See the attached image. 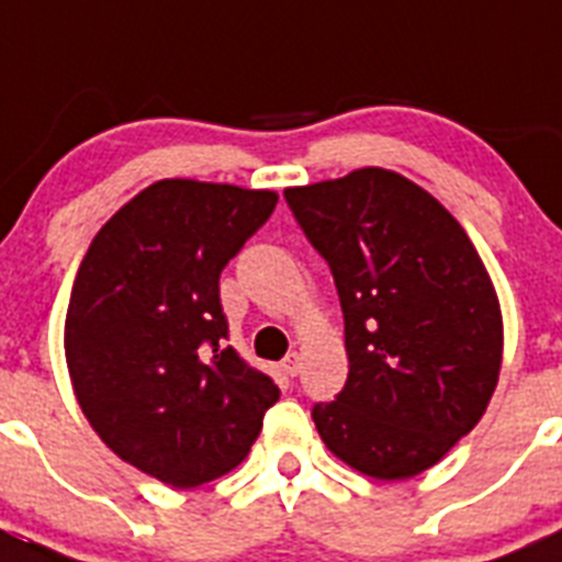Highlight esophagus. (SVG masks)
<instances>
[{
	"mask_svg": "<svg viewBox=\"0 0 562 562\" xmlns=\"http://www.w3.org/2000/svg\"><path fill=\"white\" fill-rule=\"evenodd\" d=\"M301 360H304V357L297 355V351H292V355H286L284 357V371L290 376H297V371H301Z\"/></svg>",
	"mask_w": 562,
	"mask_h": 562,
	"instance_id": "esophagus-1",
	"label": "esophagus"
}]
</instances>
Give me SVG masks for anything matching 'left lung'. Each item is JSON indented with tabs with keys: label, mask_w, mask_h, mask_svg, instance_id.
<instances>
[{
	"label": "left lung",
	"mask_w": 562,
	"mask_h": 562,
	"mask_svg": "<svg viewBox=\"0 0 562 562\" xmlns=\"http://www.w3.org/2000/svg\"><path fill=\"white\" fill-rule=\"evenodd\" d=\"M329 261L349 380L312 408L326 448L351 470L405 481L439 464L479 425L498 385L504 317L464 227L389 168L284 191Z\"/></svg>",
	"instance_id": "1"
}]
</instances>
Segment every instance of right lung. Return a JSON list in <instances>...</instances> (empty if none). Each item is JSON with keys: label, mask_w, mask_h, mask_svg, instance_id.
<instances>
[{"label": "right lung", "mask_w": 562, "mask_h": 562, "mask_svg": "<svg viewBox=\"0 0 562 562\" xmlns=\"http://www.w3.org/2000/svg\"><path fill=\"white\" fill-rule=\"evenodd\" d=\"M276 191L160 180L92 238L64 321L83 416L117 459L177 490L231 473L281 391L225 346L220 276Z\"/></svg>", "instance_id": "right-lung-1"}]
</instances>
